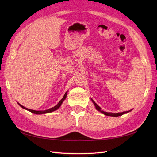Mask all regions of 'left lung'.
I'll return each instance as SVG.
<instances>
[{"mask_svg": "<svg viewBox=\"0 0 157 157\" xmlns=\"http://www.w3.org/2000/svg\"><path fill=\"white\" fill-rule=\"evenodd\" d=\"M92 102L94 103V106H95V107H96V110H98V111H100V112H101L102 113H103V114L104 115H107V116H111V117H118V116H121V115H123V114H125V113H128V112H129V111H131L132 110H130V111H124V112H122V113H108V112H105V111H103L101 109V108L99 106H98L97 105V104H96V103L93 101V100L92 99Z\"/></svg>", "mask_w": 157, "mask_h": 157, "instance_id": "8db88e82", "label": "left lung"}]
</instances>
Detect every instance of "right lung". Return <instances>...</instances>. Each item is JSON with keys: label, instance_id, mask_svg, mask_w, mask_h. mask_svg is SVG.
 <instances>
[{"label": "right lung", "instance_id": "right-lung-1", "mask_svg": "<svg viewBox=\"0 0 157 157\" xmlns=\"http://www.w3.org/2000/svg\"><path fill=\"white\" fill-rule=\"evenodd\" d=\"M67 92H65V94H64V96H63V98L61 100V101H59V102L58 103L57 105H56V106H55L54 107H52V108H51V109H47V110H45V111H35V110H32V109H27V108H25V107H24V106H22L21 105H20L19 102H17L18 104H19V105L21 106V107H22L23 109H25V110H28V111H30L31 113H34V114H37V115H41V114H45V113H51V112H52V111H56V110H57L60 106H61V105H62V103H63V102L65 101V99L66 98V97H67Z\"/></svg>", "mask_w": 157, "mask_h": 157}]
</instances>
